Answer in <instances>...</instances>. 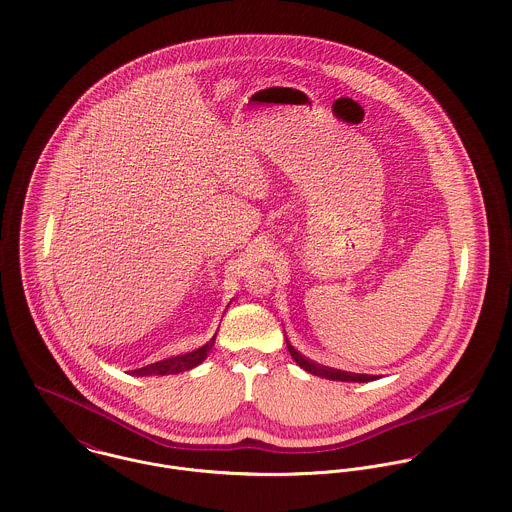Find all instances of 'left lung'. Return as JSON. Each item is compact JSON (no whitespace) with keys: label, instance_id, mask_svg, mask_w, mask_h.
<instances>
[{"label":"left lung","instance_id":"1","mask_svg":"<svg viewBox=\"0 0 512 512\" xmlns=\"http://www.w3.org/2000/svg\"><path fill=\"white\" fill-rule=\"evenodd\" d=\"M286 338V336H284ZM286 347L292 355V359L308 373L316 375V377H322V379H330V381H343V383H369V381H377L379 375H365V373H351V371H341V369H334V367H328V365H322V363H316L312 361L310 357L302 355L290 341L286 338Z\"/></svg>","mask_w":512,"mask_h":512}]
</instances>
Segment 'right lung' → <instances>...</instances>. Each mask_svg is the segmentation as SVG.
Returning a JSON list of instances; mask_svg holds the SVG:
<instances>
[{
  "label": "right lung",
  "mask_w": 512,
  "mask_h": 512,
  "mask_svg": "<svg viewBox=\"0 0 512 512\" xmlns=\"http://www.w3.org/2000/svg\"><path fill=\"white\" fill-rule=\"evenodd\" d=\"M216 336L218 332L210 338V341H206L202 347L194 349V351H188V353H182V355H172L167 359H161V361H155V363H149L145 367H139V369H133L129 371V375L133 377H153V375H178L182 371H190L194 367H198L206 357L208 353L212 351L214 343H216Z\"/></svg>",
  "instance_id": "add662e5"
}]
</instances>
